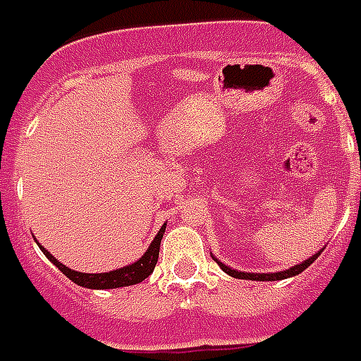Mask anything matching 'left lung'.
<instances>
[{"instance_id":"left-lung-1","label":"left lung","mask_w":361,"mask_h":361,"mask_svg":"<svg viewBox=\"0 0 361 361\" xmlns=\"http://www.w3.org/2000/svg\"><path fill=\"white\" fill-rule=\"evenodd\" d=\"M324 251V249H322ZM322 251H318L316 255H312V257H308L306 261L299 262V264H295V267L291 268H286V270H280V272H261V274H255V272H242V270H234V268L226 267L224 262H221L216 257H213L216 261V264L224 270V272L228 274V276H232V278H238V280H253V281H278V280H287V278H293V276H297V274H300L302 270H306V268L310 267L316 259H318V255L322 253Z\"/></svg>"}]
</instances>
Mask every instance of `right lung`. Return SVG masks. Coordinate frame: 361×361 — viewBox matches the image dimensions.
I'll use <instances>...</instances> for the list:
<instances>
[{
  "label": "right lung",
  "mask_w": 361,
  "mask_h": 361,
  "mask_svg": "<svg viewBox=\"0 0 361 361\" xmlns=\"http://www.w3.org/2000/svg\"><path fill=\"white\" fill-rule=\"evenodd\" d=\"M165 232V224L158 230L156 238L152 240V243L148 245V249L145 251V255L140 257L139 261L131 262L123 268H118V270H110V272H102V274H83V272H75L72 268L64 267L62 262H59L49 253L47 249L39 245L36 238V243L39 245V249L43 251V255L47 257L49 261L53 262L59 270H61L68 280H72L74 283L81 287H87V289H118V287H127V286H135V283H140L142 280H146L154 268H156V262H158V255H159V245H161V238H164Z\"/></svg>",
  "instance_id": "right-lung-1"
}]
</instances>
